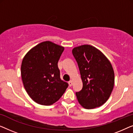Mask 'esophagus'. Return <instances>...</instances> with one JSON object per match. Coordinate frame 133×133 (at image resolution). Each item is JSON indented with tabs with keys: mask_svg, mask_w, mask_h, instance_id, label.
<instances>
[{
	"mask_svg": "<svg viewBox=\"0 0 133 133\" xmlns=\"http://www.w3.org/2000/svg\"><path fill=\"white\" fill-rule=\"evenodd\" d=\"M68 83H69V85L70 87H71V86L72 85V81H69Z\"/></svg>",
	"mask_w": 133,
	"mask_h": 133,
	"instance_id": "esophagus-1",
	"label": "esophagus"
}]
</instances>
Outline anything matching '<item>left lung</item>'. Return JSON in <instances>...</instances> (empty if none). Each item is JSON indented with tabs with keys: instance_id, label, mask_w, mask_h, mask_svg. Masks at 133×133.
Masks as SVG:
<instances>
[{
	"instance_id": "8db88e82",
	"label": "left lung",
	"mask_w": 133,
	"mask_h": 133,
	"mask_svg": "<svg viewBox=\"0 0 133 133\" xmlns=\"http://www.w3.org/2000/svg\"><path fill=\"white\" fill-rule=\"evenodd\" d=\"M83 86L76 92L79 103L86 109L103 105L111 95L115 74L111 63L98 49L85 44L74 48Z\"/></svg>"
}]
</instances>
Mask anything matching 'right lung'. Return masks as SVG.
I'll return each instance as SVG.
<instances>
[{
	"mask_svg": "<svg viewBox=\"0 0 133 133\" xmlns=\"http://www.w3.org/2000/svg\"><path fill=\"white\" fill-rule=\"evenodd\" d=\"M64 48L49 41L41 43L26 54L21 75L24 87L32 99L50 105L62 96L68 83L60 78L58 62Z\"/></svg>",
	"mask_w": 133,
	"mask_h": 133,
	"instance_id": "obj_1",
	"label": "right lung"
}]
</instances>
